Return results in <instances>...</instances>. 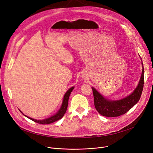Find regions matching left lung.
<instances>
[{
	"label": "left lung",
	"mask_w": 153,
	"mask_h": 153,
	"mask_svg": "<svg viewBox=\"0 0 153 153\" xmlns=\"http://www.w3.org/2000/svg\"><path fill=\"white\" fill-rule=\"evenodd\" d=\"M140 58L141 59V58ZM141 64L142 72L138 85L130 95L122 99L109 100L104 97L94 87H92L94 105L100 115L107 117H118L126 113L138 103L141 97L144 85V67L142 61Z\"/></svg>",
	"instance_id": "8db88e82"
}]
</instances>
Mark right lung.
<instances>
[{"label":"right lung","instance_id":"add662e5","mask_svg":"<svg viewBox=\"0 0 153 153\" xmlns=\"http://www.w3.org/2000/svg\"><path fill=\"white\" fill-rule=\"evenodd\" d=\"M74 86L71 87L70 89H68V91L65 93V94H64V97H63V100H62V103L61 104V106L59 110L57 112H56L55 114H54L53 115H52V116H51L50 117H48L47 118L43 119V120H36V119L30 118L29 117H27L25 115H24L22 113V111H21L20 110H20V111L21 112V113L24 116H25L26 117L28 118L29 119H30L31 120H33V121H34L35 122H36L38 123L46 125V124H50V123L55 122L56 121H57V120H58L61 119V118H62V117L64 116V114L66 113L67 108H68V100H69V95H70L71 93L72 92V90L74 89Z\"/></svg>","mask_w":153,"mask_h":153}]
</instances>
